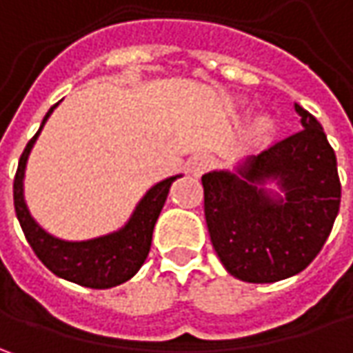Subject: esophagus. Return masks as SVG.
I'll list each match as a JSON object with an SVG mask.
<instances>
[{"instance_id":"1","label":"esophagus","mask_w":353,"mask_h":353,"mask_svg":"<svg viewBox=\"0 0 353 353\" xmlns=\"http://www.w3.org/2000/svg\"><path fill=\"white\" fill-rule=\"evenodd\" d=\"M214 165V161H212L210 155H196L190 159V174L192 176H200L204 170H208Z\"/></svg>"}]
</instances>
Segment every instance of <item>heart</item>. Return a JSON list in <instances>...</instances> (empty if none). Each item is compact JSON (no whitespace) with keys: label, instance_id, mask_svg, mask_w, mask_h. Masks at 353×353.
<instances>
[{"label":"heart","instance_id":"heart-1","mask_svg":"<svg viewBox=\"0 0 353 353\" xmlns=\"http://www.w3.org/2000/svg\"><path fill=\"white\" fill-rule=\"evenodd\" d=\"M255 128H257V131H259V133H263V131H267V129H269V119H265V117L257 119V125H255Z\"/></svg>","mask_w":353,"mask_h":353}]
</instances>
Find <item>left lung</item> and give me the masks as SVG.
<instances>
[{
	"label": "left lung",
	"instance_id": "left-lung-1",
	"mask_svg": "<svg viewBox=\"0 0 353 353\" xmlns=\"http://www.w3.org/2000/svg\"><path fill=\"white\" fill-rule=\"evenodd\" d=\"M303 129L236 170L202 176L212 245L230 275L275 283L301 273L332 232L342 186L336 155L316 117L294 103ZM275 182L279 193L264 184Z\"/></svg>",
	"mask_w": 353,
	"mask_h": 353
}]
</instances>
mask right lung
<instances>
[{
    "instance_id": "obj_1",
    "label": "right lung",
    "mask_w": 353,
    "mask_h": 353,
    "mask_svg": "<svg viewBox=\"0 0 353 353\" xmlns=\"http://www.w3.org/2000/svg\"><path fill=\"white\" fill-rule=\"evenodd\" d=\"M57 105L59 103H54L48 110L41 128L34 133L33 139L27 143L19 159V167L13 181V202H15L17 220L29 245L33 248L34 255L47 265V269H50L57 277L66 279L82 287H90V289H112L129 281L145 263L151 250L153 228L165 206V200L169 196L170 184L183 174L169 176L157 183L155 186H151L145 192V196L139 200V204L135 206L128 224L119 228L114 234L86 239V241H66V239L50 236L34 222V218L25 204L23 179H25L29 153L43 125L47 123L48 116L52 114Z\"/></svg>"
}]
</instances>
